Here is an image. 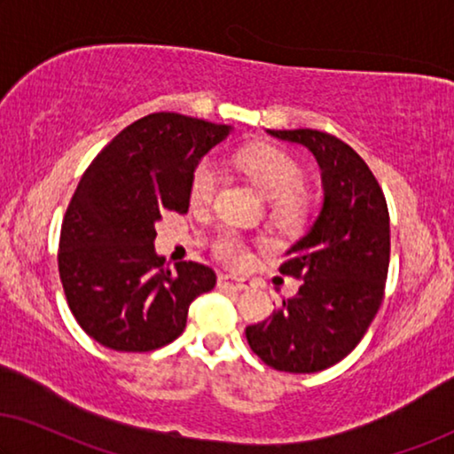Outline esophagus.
Instances as JSON below:
<instances>
[{
  "instance_id": "34e87169",
  "label": "esophagus",
  "mask_w": 454,
  "mask_h": 454,
  "mask_svg": "<svg viewBox=\"0 0 454 454\" xmlns=\"http://www.w3.org/2000/svg\"><path fill=\"white\" fill-rule=\"evenodd\" d=\"M250 283L248 279H239V277H232V275H220L218 277V287L222 289H234V292H247L250 289Z\"/></svg>"
}]
</instances>
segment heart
<instances>
[{"mask_svg":"<svg viewBox=\"0 0 454 454\" xmlns=\"http://www.w3.org/2000/svg\"><path fill=\"white\" fill-rule=\"evenodd\" d=\"M236 165L247 175L261 195L273 201V214L283 224H297L308 212V198L300 192L303 173L289 154L275 148H250L236 154ZM220 173L212 159H204L195 167L192 187L193 206L212 204L218 189ZM214 254L230 267H242L248 262V247L239 232L226 230L214 242Z\"/></svg>","mask_w":454,"mask_h":454,"instance_id":"1","label":"heart"}]
</instances>
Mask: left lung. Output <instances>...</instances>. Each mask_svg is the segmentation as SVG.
I'll return each instance as SVG.
<instances>
[{
  "label": "left lung",
  "mask_w": 454,
  "mask_h": 454,
  "mask_svg": "<svg viewBox=\"0 0 454 454\" xmlns=\"http://www.w3.org/2000/svg\"><path fill=\"white\" fill-rule=\"evenodd\" d=\"M306 146L322 173V207L286 253L279 270L301 279L300 292L265 322L247 328L262 363L287 373H316L353 350L383 301L389 269V212L375 175L333 134L267 130Z\"/></svg>",
  "instance_id": "8db88e82"
}]
</instances>
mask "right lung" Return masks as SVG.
I'll use <instances>...</instances> for the list:
<instances>
[{
  "mask_svg": "<svg viewBox=\"0 0 454 454\" xmlns=\"http://www.w3.org/2000/svg\"><path fill=\"white\" fill-rule=\"evenodd\" d=\"M232 126L151 114L124 128L81 177L67 207L59 273L79 326L104 347L146 353L173 342L189 303L215 286L206 265L175 270L154 250L165 212L187 214L195 167Z\"/></svg>",
  "mask_w": 454,
  "mask_h": 454,
  "instance_id": "add662e5",
  "label": "right lung"
}]
</instances>
